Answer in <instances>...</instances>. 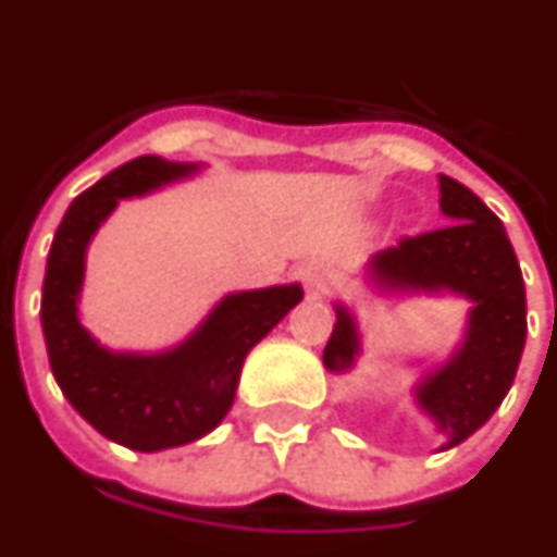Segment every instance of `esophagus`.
Returning a JSON list of instances; mask_svg holds the SVG:
<instances>
[{
  "label": "esophagus",
  "instance_id": "obj_1",
  "mask_svg": "<svg viewBox=\"0 0 557 557\" xmlns=\"http://www.w3.org/2000/svg\"><path fill=\"white\" fill-rule=\"evenodd\" d=\"M300 280H304V288H307V295L312 300L318 297H324L333 286V271L326 269L324 262H307L304 269H300Z\"/></svg>",
  "mask_w": 557,
  "mask_h": 557
}]
</instances>
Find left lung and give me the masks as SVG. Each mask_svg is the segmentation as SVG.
Masks as SVG:
<instances>
[{"mask_svg":"<svg viewBox=\"0 0 557 557\" xmlns=\"http://www.w3.org/2000/svg\"><path fill=\"white\" fill-rule=\"evenodd\" d=\"M441 212L453 224L397 248L376 250L362 265L364 286L380 297H465V333L444 359H409L411 403L438 432L441 447H458L499 409L525 347V286L503 222L485 201L441 175ZM335 324L324 347L333 376L354 373L362 356L359 318L333 300Z\"/></svg>","mask_w":557,"mask_h":557,"instance_id":"8db88e82","label":"left lung"}]
</instances>
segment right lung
I'll use <instances>...</instances> for the list:
<instances>
[{
  "mask_svg": "<svg viewBox=\"0 0 557 557\" xmlns=\"http://www.w3.org/2000/svg\"><path fill=\"white\" fill-rule=\"evenodd\" d=\"M207 172L146 154L119 165L70 203L42 277L40 324L49 364L72 409L104 438L137 453L210 435L236 400L245 356L304 300L300 283L227 292L177 345L113 350L81 321L87 250L119 201L146 198Z\"/></svg>",
  "mask_w": 557,
  "mask_h": 557,
  "instance_id": "right-lung-1",
  "label": "right lung"
}]
</instances>
